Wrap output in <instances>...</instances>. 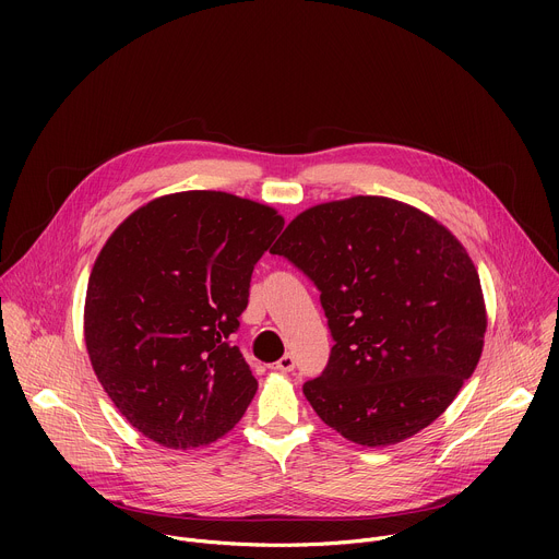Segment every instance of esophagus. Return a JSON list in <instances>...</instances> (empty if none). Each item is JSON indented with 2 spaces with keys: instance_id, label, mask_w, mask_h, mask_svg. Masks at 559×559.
I'll list each match as a JSON object with an SVG mask.
<instances>
[{
  "instance_id": "esophagus-1",
  "label": "esophagus",
  "mask_w": 559,
  "mask_h": 559,
  "mask_svg": "<svg viewBox=\"0 0 559 559\" xmlns=\"http://www.w3.org/2000/svg\"><path fill=\"white\" fill-rule=\"evenodd\" d=\"M296 367V358L292 356V354H285L283 358H278L274 365H272V369H276V371H292Z\"/></svg>"
}]
</instances>
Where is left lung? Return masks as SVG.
Returning <instances> with one entry per match:
<instances>
[{
  "label": "left lung",
  "instance_id": "8db88e82",
  "mask_svg": "<svg viewBox=\"0 0 559 559\" xmlns=\"http://www.w3.org/2000/svg\"><path fill=\"white\" fill-rule=\"evenodd\" d=\"M270 252L321 292L334 347L302 393L325 425L386 447L453 403L480 360L487 309L444 225L386 197H352L300 212Z\"/></svg>",
  "mask_w": 559,
  "mask_h": 559
}]
</instances>
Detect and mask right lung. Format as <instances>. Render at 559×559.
I'll return each mask as SVG.
<instances>
[{
  "mask_svg": "<svg viewBox=\"0 0 559 559\" xmlns=\"http://www.w3.org/2000/svg\"><path fill=\"white\" fill-rule=\"evenodd\" d=\"M283 216L192 190L132 212L91 272L84 336L119 414L168 449H197L243 418L257 378L229 336Z\"/></svg>",
  "mask_w": 559,
  "mask_h": 559,
  "instance_id": "obj_1",
  "label": "right lung"
}]
</instances>
